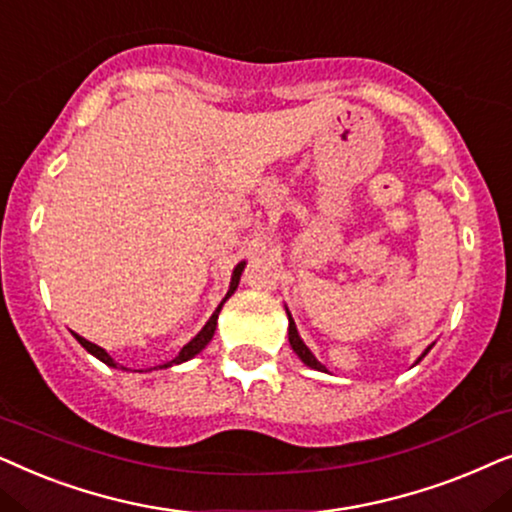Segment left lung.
I'll list each match as a JSON object with an SVG mask.
<instances>
[{"label": "left lung", "instance_id": "obj_1", "mask_svg": "<svg viewBox=\"0 0 512 512\" xmlns=\"http://www.w3.org/2000/svg\"><path fill=\"white\" fill-rule=\"evenodd\" d=\"M288 320H290V327H288V337H290V346H292V351H295L297 356L302 358L306 365L313 367V370H325V367L320 365L316 358H313V353H311L309 349H306V344L302 342V337H299V332H297V327H295V320L290 318V313H288ZM428 351H431V346H428V349L424 351V356H426ZM419 360H421V358H419Z\"/></svg>", "mask_w": 512, "mask_h": 512}]
</instances>
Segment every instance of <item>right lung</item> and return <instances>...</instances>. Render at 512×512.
<instances>
[{
	"instance_id": "1",
	"label": "right lung",
	"mask_w": 512,
	"mask_h": 512,
	"mask_svg": "<svg viewBox=\"0 0 512 512\" xmlns=\"http://www.w3.org/2000/svg\"><path fill=\"white\" fill-rule=\"evenodd\" d=\"M241 271H243V262L241 264H238V267L234 269V276H231V285H229V292H227V297H231V292H234L236 290V285H238V278H241ZM227 297H224L222 299V304L224 302H227ZM222 304L220 306H217V309H215V313H213V316H210V320H208V323L206 325H203V330L199 332V335H196L194 339H192V342H189V344H185V346H182V351L180 353H177V356L173 358V360H168V363L166 365H161V367H170V365H177V363H185V360H189V358H194L196 356V353H199V351H203V349H206V344L210 342V339H213V335H215V327H217V316H220V309H222ZM74 337H77V342L81 344V346H84V349L88 351V353H93V356L95 358H98V360H102V363H105V365H112V367H117V363H114V360H112V356H109V353L105 351V349H100V346H95V344H91V342H88V339H84V337H79V335H74Z\"/></svg>"
}]
</instances>
